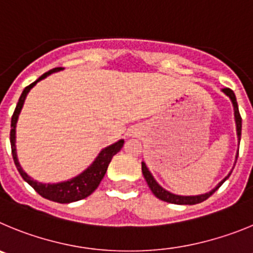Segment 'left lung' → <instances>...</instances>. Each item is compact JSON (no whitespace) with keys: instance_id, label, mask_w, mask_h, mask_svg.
<instances>
[{"instance_id":"obj_1","label":"left lung","mask_w":253,"mask_h":253,"mask_svg":"<svg viewBox=\"0 0 253 253\" xmlns=\"http://www.w3.org/2000/svg\"><path fill=\"white\" fill-rule=\"evenodd\" d=\"M223 92H224L227 95H228L229 98H231L232 103H233V107H234V118H236V125H237L238 140H241V129H242V118H241L240 111H238L237 99H236V95H234L233 90H232L231 88H223ZM237 156H238V152H237ZM237 156H236V160H237ZM231 172H229L228 176L224 177V179H223V180L220 181V183L218 184V185L215 186V188L213 189V190H211V192L206 193V194H202V195H195V197H181V195H175V194H172V193H169V192H168V190H165V189L161 188V186L159 185L158 183H156V180H155L154 177H152L151 172H150L149 169H147L146 164L142 163V174H143V176H145V179H146L147 185H149V188L151 189L152 194H154L156 198H159V199L164 200V202H168V203L183 204V206H193V204L202 203V202H204V200L208 199V198L211 197V195L213 194V193H214L215 190H217V189L219 188V186L222 185V184L227 180V179H228L229 175H231Z\"/></svg>"}]
</instances>
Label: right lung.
<instances>
[{
  "label": "right lung",
  "mask_w": 253,
  "mask_h": 253,
  "mask_svg": "<svg viewBox=\"0 0 253 253\" xmlns=\"http://www.w3.org/2000/svg\"><path fill=\"white\" fill-rule=\"evenodd\" d=\"M61 68H55V69H51L49 72H46L45 74H42L38 81H35L34 83H31L30 85H27L26 88L22 92L21 97H20L19 102H17V106L15 108V112H13L12 118H11V132H10V142H11V151H12V158L15 161V165L19 170L20 175L22 176L26 183L30 184L35 192L39 193L42 198L49 200H53L56 203H72V202H77V200L84 199L87 198L88 195L92 194L95 189L98 188L99 183L103 179L104 174L107 171V168L110 165L112 158L117 154L120 150L124 146V140H120L118 142L113 143L111 146L106 147V149L102 150L99 152V155L97 156V159L94 160V163L88 168L87 170H84L81 175L73 177L68 181H63V183L58 184H42L39 181H35L34 179H31L26 172L22 170V168L20 166L19 161H17V155H16V146H15V135H16V122H17V118H19L20 112H21V108L24 106L25 98H26L27 93L30 92L31 88L38 83L39 81L46 78L49 74L54 72H58Z\"/></svg>",
  "instance_id": "obj_1"
}]
</instances>
